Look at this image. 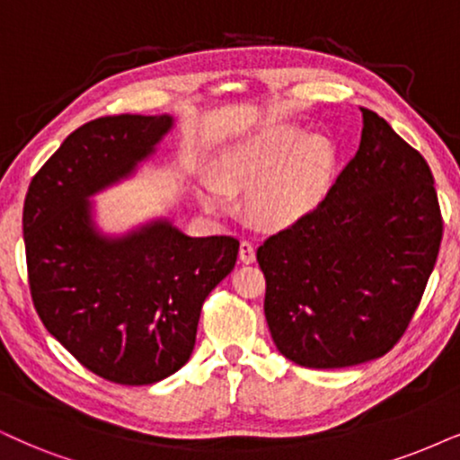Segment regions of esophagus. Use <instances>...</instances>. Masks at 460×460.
Listing matches in <instances>:
<instances>
[{"mask_svg": "<svg viewBox=\"0 0 460 460\" xmlns=\"http://www.w3.org/2000/svg\"><path fill=\"white\" fill-rule=\"evenodd\" d=\"M254 259H257V250L248 240H243L240 243V261L242 263H254Z\"/></svg>", "mask_w": 460, "mask_h": 460, "instance_id": "34e87169", "label": "esophagus"}]
</instances>
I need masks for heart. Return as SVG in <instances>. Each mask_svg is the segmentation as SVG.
I'll list each match as a JSON object with an SVG mask.
<instances>
[{
  "instance_id": "obj_1",
  "label": "heart",
  "mask_w": 460,
  "mask_h": 460,
  "mask_svg": "<svg viewBox=\"0 0 460 460\" xmlns=\"http://www.w3.org/2000/svg\"><path fill=\"white\" fill-rule=\"evenodd\" d=\"M335 142L297 125H276L229 144L217 163V178L201 180L203 201L229 206L231 193L250 189L248 212L270 229H288L327 201L337 176Z\"/></svg>"
}]
</instances>
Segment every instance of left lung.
Segmentation results:
<instances>
[{
    "label": "left lung",
    "instance_id": "left-lung-1",
    "mask_svg": "<svg viewBox=\"0 0 460 460\" xmlns=\"http://www.w3.org/2000/svg\"><path fill=\"white\" fill-rule=\"evenodd\" d=\"M360 112L358 150L327 201L257 250L273 344L301 367L385 357L420 304L444 234L427 161L382 116Z\"/></svg>",
    "mask_w": 460,
    "mask_h": 460
}]
</instances>
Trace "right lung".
<instances>
[{
  "label": "right lung",
  "mask_w": 460,
  "mask_h": 460,
  "mask_svg": "<svg viewBox=\"0 0 460 460\" xmlns=\"http://www.w3.org/2000/svg\"><path fill=\"white\" fill-rule=\"evenodd\" d=\"M173 116H103L69 133L22 208L29 288L52 337L86 369L127 386L176 374L195 348L201 305L231 273L240 242L190 237L170 218L106 235L93 197L129 178Z\"/></svg>",
  "instance_id": "1"
}]
</instances>
